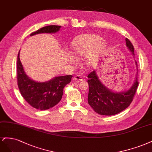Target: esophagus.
<instances>
[{
    "label": "esophagus",
    "instance_id": "esophagus-1",
    "mask_svg": "<svg viewBox=\"0 0 152 152\" xmlns=\"http://www.w3.org/2000/svg\"><path fill=\"white\" fill-rule=\"evenodd\" d=\"M74 80L77 81H83V78L80 75H77L74 77Z\"/></svg>",
    "mask_w": 152,
    "mask_h": 152
}]
</instances>
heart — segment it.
I'll return each instance as SVG.
<instances>
[{
    "instance_id": "b5f03b06",
    "label": "heart",
    "mask_w": 152,
    "mask_h": 152,
    "mask_svg": "<svg viewBox=\"0 0 152 152\" xmlns=\"http://www.w3.org/2000/svg\"><path fill=\"white\" fill-rule=\"evenodd\" d=\"M102 39L101 37L95 34H83L76 37L71 43L73 54L78 57H85L87 66H95L107 46L106 42ZM71 57V61H75V58Z\"/></svg>"
}]
</instances>
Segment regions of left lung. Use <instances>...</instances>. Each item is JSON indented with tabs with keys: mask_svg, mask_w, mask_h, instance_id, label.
<instances>
[{
	"mask_svg": "<svg viewBox=\"0 0 152 152\" xmlns=\"http://www.w3.org/2000/svg\"><path fill=\"white\" fill-rule=\"evenodd\" d=\"M126 46L134 56V47L129 39L126 38ZM136 65L137 66V63ZM89 92L88 102L96 113L102 115H113L128 108L133 100L138 81H135L130 88L126 91L114 92L104 85L99 79L95 71L88 75Z\"/></svg>",
	"mask_w": 152,
	"mask_h": 152,
	"instance_id": "1",
	"label": "left lung"
}]
</instances>
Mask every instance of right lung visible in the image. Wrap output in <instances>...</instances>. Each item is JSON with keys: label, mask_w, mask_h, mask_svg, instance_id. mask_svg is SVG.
<instances>
[{"label": "right lung", "mask_w": 152, "mask_h": 152, "mask_svg": "<svg viewBox=\"0 0 152 152\" xmlns=\"http://www.w3.org/2000/svg\"><path fill=\"white\" fill-rule=\"evenodd\" d=\"M61 26L50 25L43 27L30 34L33 36L39 33H54L61 28ZM18 55L17 76L19 90L23 97L29 104L38 110H47L54 107L59 102L63 95V90L69 83L72 75L57 76L48 81L37 82L32 80L25 73Z\"/></svg>", "instance_id": "add662e5"}]
</instances>
